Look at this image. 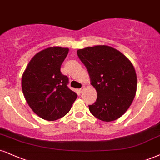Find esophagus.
<instances>
[{
	"label": "esophagus",
	"instance_id": "obj_1",
	"mask_svg": "<svg viewBox=\"0 0 160 160\" xmlns=\"http://www.w3.org/2000/svg\"><path fill=\"white\" fill-rule=\"evenodd\" d=\"M84 90H85V86H82V87L81 88H80V92H81V93H82V92H84Z\"/></svg>",
	"mask_w": 160,
	"mask_h": 160
}]
</instances>
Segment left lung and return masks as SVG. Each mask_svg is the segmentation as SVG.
Listing matches in <instances>:
<instances>
[{
	"label": "left lung",
	"instance_id": "1",
	"mask_svg": "<svg viewBox=\"0 0 160 160\" xmlns=\"http://www.w3.org/2000/svg\"><path fill=\"white\" fill-rule=\"evenodd\" d=\"M77 53L97 91L96 102L88 106L92 114L103 122L120 118L131 105L137 88L131 62L118 50L107 45L79 49Z\"/></svg>",
	"mask_w": 160,
	"mask_h": 160
}]
</instances>
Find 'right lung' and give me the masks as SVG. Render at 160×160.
<instances>
[{
  "label": "right lung",
  "instance_id": "obj_1",
  "mask_svg": "<svg viewBox=\"0 0 160 160\" xmlns=\"http://www.w3.org/2000/svg\"><path fill=\"white\" fill-rule=\"evenodd\" d=\"M68 48H48L34 56L22 79L23 94L40 118L55 121L68 112L77 94L68 87V78L60 72Z\"/></svg>",
  "mask_w": 160,
  "mask_h": 160
}]
</instances>
